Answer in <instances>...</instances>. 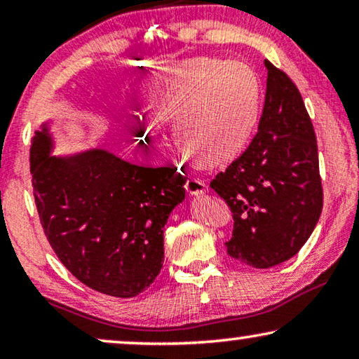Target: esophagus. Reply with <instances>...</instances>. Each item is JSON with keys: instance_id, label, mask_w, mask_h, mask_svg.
I'll return each instance as SVG.
<instances>
[{"instance_id": "esophagus-1", "label": "esophagus", "mask_w": 359, "mask_h": 359, "mask_svg": "<svg viewBox=\"0 0 359 359\" xmlns=\"http://www.w3.org/2000/svg\"><path fill=\"white\" fill-rule=\"evenodd\" d=\"M185 189L190 195H201L208 190V182L205 179H196V177H189L187 179Z\"/></svg>"}]
</instances>
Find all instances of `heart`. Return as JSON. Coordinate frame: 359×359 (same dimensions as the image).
<instances>
[{
    "label": "heart",
    "mask_w": 359,
    "mask_h": 359,
    "mask_svg": "<svg viewBox=\"0 0 359 359\" xmlns=\"http://www.w3.org/2000/svg\"><path fill=\"white\" fill-rule=\"evenodd\" d=\"M156 114L175 117V140L205 164L234 158L249 141L259 114V84L237 62L191 60L163 79L153 99ZM146 138L156 127L144 120Z\"/></svg>",
    "instance_id": "1"
}]
</instances>
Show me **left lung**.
<instances>
[{
    "mask_svg": "<svg viewBox=\"0 0 359 359\" xmlns=\"http://www.w3.org/2000/svg\"><path fill=\"white\" fill-rule=\"evenodd\" d=\"M266 94L259 131L210 187L229 205L232 259L270 269L294 257L314 231L324 194L317 140L296 84L265 60Z\"/></svg>",
    "mask_w": 359,
    "mask_h": 359,
    "instance_id": "obj_1",
    "label": "left lung"
}]
</instances>
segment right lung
<instances>
[{"mask_svg":"<svg viewBox=\"0 0 359 359\" xmlns=\"http://www.w3.org/2000/svg\"><path fill=\"white\" fill-rule=\"evenodd\" d=\"M48 125L30 146L34 198L60 262L90 290L133 297L163 269L164 226L185 198L177 168H143L105 149L50 156Z\"/></svg>","mask_w":359,"mask_h":359,"instance_id":"add662e5","label":"right lung"}]
</instances>
